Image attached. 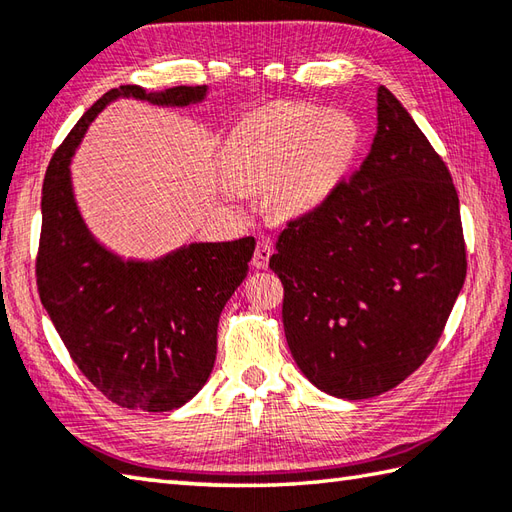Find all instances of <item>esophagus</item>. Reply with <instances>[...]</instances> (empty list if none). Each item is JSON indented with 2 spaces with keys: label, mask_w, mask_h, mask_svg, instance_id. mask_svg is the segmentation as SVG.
<instances>
[{
  "label": "esophagus",
  "mask_w": 512,
  "mask_h": 512,
  "mask_svg": "<svg viewBox=\"0 0 512 512\" xmlns=\"http://www.w3.org/2000/svg\"><path fill=\"white\" fill-rule=\"evenodd\" d=\"M270 255H273V246H270V242L268 239H262V242H257V248H255V255H253V264L255 268H259V270H264V268H268V259H270Z\"/></svg>",
  "instance_id": "obj_1"
}]
</instances>
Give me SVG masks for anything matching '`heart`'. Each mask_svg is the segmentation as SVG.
Returning <instances> with one entry per match:
<instances>
[{"label": "heart", "mask_w": 512, "mask_h": 512, "mask_svg": "<svg viewBox=\"0 0 512 512\" xmlns=\"http://www.w3.org/2000/svg\"><path fill=\"white\" fill-rule=\"evenodd\" d=\"M358 127L345 114L284 103L248 116L226 140L224 176L237 187L268 184L266 200L281 215L314 209L350 167Z\"/></svg>", "instance_id": "heart-1"}]
</instances>
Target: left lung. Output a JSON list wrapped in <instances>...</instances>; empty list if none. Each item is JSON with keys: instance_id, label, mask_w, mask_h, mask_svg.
<instances>
[{"instance_id": "8db88e82", "label": "left lung", "mask_w": 512, "mask_h": 512, "mask_svg": "<svg viewBox=\"0 0 512 512\" xmlns=\"http://www.w3.org/2000/svg\"><path fill=\"white\" fill-rule=\"evenodd\" d=\"M363 165L286 222L270 257L299 369L336 398L394 389L427 361L466 277L444 160L387 88Z\"/></svg>"}]
</instances>
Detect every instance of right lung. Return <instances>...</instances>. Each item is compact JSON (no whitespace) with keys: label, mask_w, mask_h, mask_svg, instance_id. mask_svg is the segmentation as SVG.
Here are the masks:
<instances>
[{"label":"right lung","mask_w":512,"mask_h":512,"mask_svg":"<svg viewBox=\"0 0 512 512\" xmlns=\"http://www.w3.org/2000/svg\"><path fill=\"white\" fill-rule=\"evenodd\" d=\"M118 96L189 105L204 99L206 85L160 94L121 85L81 116L43 178L37 290L72 361L107 400L171 411L211 376L217 321L248 273L255 237L189 244L156 262H123L96 242L76 209L68 165L94 116Z\"/></svg>","instance_id":"obj_1"}]
</instances>
